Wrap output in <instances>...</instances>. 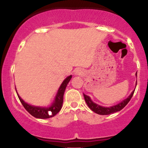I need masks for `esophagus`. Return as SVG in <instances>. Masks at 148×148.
I'll list each match as a JSON object with an SVG mask.
<instances>
[{
  "mask_svg": "<svg viewBox=\"0 0 148 148\" xmlns=\"http://www.w3.org/2000/svg\"><path fill=\"white\" fill-rule=\"evenodd\" d=\"M82 73H83V72L81 71V69H77L75 70L76 75H81V74H82Z\"/></svg>",
  "mask_w": 148,
  "mask_h": 148,
  "instance_id": "34e87169",
  "label": "esophagus"
}]
</instances>
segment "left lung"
Instances as JSON below:
<instances>
[{
	"mask_svg": "<svg viewBox=\"0 0 148 148\" xmlns=\"http://www.w3.org/2000/svg\"><path fill=\"white\" fill-rule=\"evenodd\" d=\"M136 76L137 77V72L136 73ZM134 91L135 90H134L132 91V92L131 93L130 95L127 98V99L123 100L121 102H120L118 104L114 105V106H112L110 107H105V106H100V105L97 104V103L93 102L92 100L91 99V98L89 96L86 95L84 94V99L85 101H86V103L89 107L95 113H97L99 115H109L111 114V113H115V112H118L121 111L122 109L125 107L127 103H129V101H130V99H132V96H133Z\"/></svg>",
	"mask_w": 148,
	"mask_h": 148,
	"instance_id": "1",
	"label": "left lung"
}]
</instances>
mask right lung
<instances>
[{
    "label": "right lung",
    "instance_id": "1",
    "mask_svg": "<svg viewBox=\"0 0 148 148\" xmlns=\"http://www.w3.org/2000/svg\"><path fill=\"white\" fill-rule=\"evenodd\" d=\"M72 75L67 76V77L62 81V84L60 85V88H58V90L57 92L56 95L53 101V103L51 104V106H33V105L28 104V103L25 102V101L21 99V97L18 95L17 91H16V94H17L18 99H19L22 105H23V107L25 108V110H26L30 115H32L33 116L35 117V118L40 119H47L51 118V117H53L54 115H56L57 113L60 111L62 106V103H63V95L64 90H65V88L67 87L69 81L72 79ZM15 89H16V87H15ZM49 111L52 112V114L51 115H49Z\"/></svg>",
    "mask_w": 148,
    "mask_h": 148
}]
</instances>
